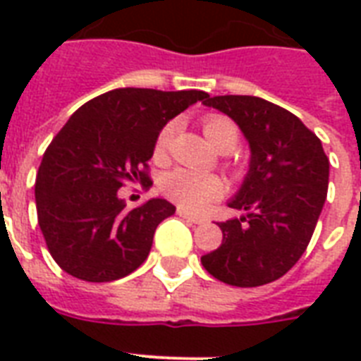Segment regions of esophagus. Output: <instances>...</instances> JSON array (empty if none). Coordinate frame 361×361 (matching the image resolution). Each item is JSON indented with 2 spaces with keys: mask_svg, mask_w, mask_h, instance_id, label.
Listing matches in <instances>:
<instances>
[{
  "mask_svg": "<svg viewBox=\"0 0 361 361\" xmlns=\"http://www.w3.org/2000/svg\"><path fill=\"white\" fill-rule=\"evenodd\" d=\"M178 215H180V217H183V219H187V221H191V223H195V225H202L204 223V219L202 217H198V215H192L191 212H187L185 208H178Z\"/></svg>",
  "mask_w": 361,
  "mask_h": 361,
  "instance_id": "34e87169",
  "label": "esophagus"
}]
</instances>
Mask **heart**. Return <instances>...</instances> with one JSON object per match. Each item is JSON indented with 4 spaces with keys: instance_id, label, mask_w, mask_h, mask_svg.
<instances>
[{
    "instance_id": "1",
    "label": "heart",
    "mask_w": 361,
    "mask_h": 361,
    "mask_svg": "<svg viewBox=\"0 0 361 361\" xmlns=\"http://www.w3.org/2000/svg\"><path fill=\"white\" fill-rule=\"evenodd\" d=\"M204 135L214 144L219 152H232L240 142V129L238 125L221 114H209L202 120ZM174 133V123H166L159 130L157 140L153 146V157L161 161L166 157L170 138ZM161 189L166 197H170L181 206L202 212L212 200L221 197L223 183L217 176L206 174V172H195L189 169H176L164 176L161 181Z\"/></svg>"
}]
</instances>
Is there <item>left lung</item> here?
I'll return each mask as SVG.
<instances>
[{
	"mask_svg": "<svg viewBox=\"0 0 361 361\" xmlns=\"http://www.w3.org/2000/svg\"><path fill=\"white\" fill-rule=\"evenodd\" d=\"M202 103L236 121L251 161L228 202L243 215L217 223L223 243L200 260L226 285H266L283 277L307 249L328 192L330 161L300 118L266 99L208 95Z\"/></svg>",
	"mask_w": 361,
	"mask_h": 361,
	"instance_id": "obj_1",
	"label": "left lung"
}]
</instances>
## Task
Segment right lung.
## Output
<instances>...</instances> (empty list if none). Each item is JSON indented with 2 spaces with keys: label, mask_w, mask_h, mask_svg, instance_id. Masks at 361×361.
<instances>
[{
  "label": "right lung",
  "mask_w": 361,
  "mask_h": 361,
  "mask_svg": "<svg viewBox=\"0 0 361 361\" xmlns=\"http://www.w3.org/2000/svg\"><path fill=\"white\" fill-rule=\"evenodd\" d=\"M206 92L120 87L87 101L42 155L35 181L37 219L58 266L76 279L109 283L133 274L153 234L176 208L149 198L129 209L127 181L147 187V161L159 130Z\"/></svg>",
  "instance_id": "obj_1"
}]
</instances>
